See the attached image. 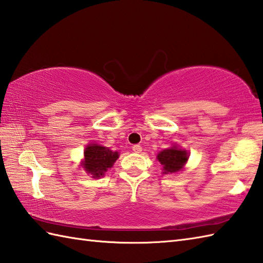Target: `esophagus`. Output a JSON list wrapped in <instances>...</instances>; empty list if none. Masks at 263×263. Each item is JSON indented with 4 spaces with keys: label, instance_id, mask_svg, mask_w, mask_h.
I'll list each match as a JSON object with an SVG mask.
<instances>
[{
    "label": "esophagus",
    "instance_id": "esophagus-1",
    "mask_svg": "<svg viewBox=\"0 0 263 263\" xmlns=\"http://www.w3.org/2000/svg\"><path fill=\"white\" fill-rule=\"evenodd\" d=\"M132 150L137 154H140L142 152V147L140 146V144H135V146L132 147Z\"/></svg>",
    "mask_w": 263,
    "mask_h": 263
}]
</instances>
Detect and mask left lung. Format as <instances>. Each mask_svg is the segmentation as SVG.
<instances>
[{
  "label": "left lung",
  "mask_w": 263,
  "mask_h": 263,
  "mask_svg": "<svg viewBox=\"0 0 263 263\" xmlns=\"http://www.w3.org/2000/svg\"><path fill=\"white\" fill-rule=\"evenodd\" d=\"M157 158L159 163L163 165L164 174H172V173H176L183 168L184 164L186 163L189 158V154L185 150L178 149V148H171L163 150L159 153Z\"/></svg>",
  "instance_id": "1"
}]
</instances>
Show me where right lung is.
Here are the masks:
<instances>
[{
    "label": "right lung",
    "instance_id": "add662e5",
    "mask_svg": "<svg viewBox=\"0 0 263 263\" xmlns=\"http://www.w3.org/2000/svg\"><path fill=\"white\" fill-rule=\"evenodd\" d=\"M119 158V153L111 152L108 148L98 146V144H89L85 150V161L82 166L87 173L92 177L97 178L104 175V173L110 168Z\"/></svg>",
    "mask_w": 263,
    "mask_h": 263
}]
</instances>
